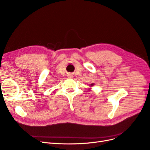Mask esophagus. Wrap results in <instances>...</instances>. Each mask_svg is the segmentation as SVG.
Returning <instances> with one entry per match:
<instances>
[{
    "mask_svg": "<svg viewBox=\"0 0 150 150\" xmlns=\"http://www.w3.org/2000/svg\"><path fill=\"white\" fill-rule=\"evenodd\" d=\"M68 76H69V78L71 79V78H72V75H71V74H69V75H68Z\"/></svg>",
    "mask_w": 150,
    "mask_h": 150,
    "instance_id": "34e87169",
    "label": "esophagus"
}]
</instances>
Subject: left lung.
I'll return each mask as SVG.
<instances>
[{
	"label": "left lung",
	"mask_w": 150,
	"mask_h": 150,
	"mask_svg": "<svg viewBox=\"0 0 150 150\" xmlns=\"http://www.w3.org/2000/svg\"><path fill=\"white\" fill-rule=\"evenodd\" d=\"M93 85H94V83H91V84H90V87H92V86H93Z\"/></svg>",
	"instance_id": "8db88e82"
}]
</instances>
